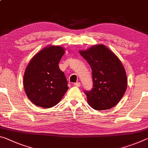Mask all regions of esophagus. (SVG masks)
Instances as JSON below:
<instances>
[{"label":"esophagus","instance_id":"obj_1","mask_svg":"<svg viewBox=\"0 0 148 148\" xmlns=\"http://www.w3.org/2000/svg\"><path fill=\"white\" fill-rule=\"evenodd\" d=\"M74 86H76V87H79L81 86V84H80V82H76L74 84Z\"/></svg>","mask_w":148,"mask_h":148}]
</instances>
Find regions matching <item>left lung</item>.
Wrapping results in <instances>:
<instances>
[{
  "instance_id": "obj_1",
  "label": "left lung",
  "mask_w": 148,
  "mask_h": 148,
  "mask_svg": "<svg viewBox=\"0 0 148 148\" xmlns=\"http://www.w3.org/2000/svg\"><path fill=\"white\" fill-rule=\"evenodd\" d=\"M92 70L93 88L84 90L89 105L97 111L113 107L120 101L127 87L125 70L119 58L103 45L79 51Z\"/></svg>"
}]
</instances>
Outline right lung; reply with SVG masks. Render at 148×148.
<instances>
[{
	"mask_svg": "<svg viewBox=\"0 0 148 148\" xmlns=\"http://www.w3.org/2000/svg\"><path fill=\"white\" fill-rule=\"evenodd\" d=\"M64 53L61 47H48L35 55L27 65L23 87L27 97L37 106L54 107L69 89L64 72L58 66Z\"/></svg>",
	"mask_w": 148,
	"mask_h": 148,
	"instance_id": "obj_1",
	"label": "right lung"
}]
</instances>
